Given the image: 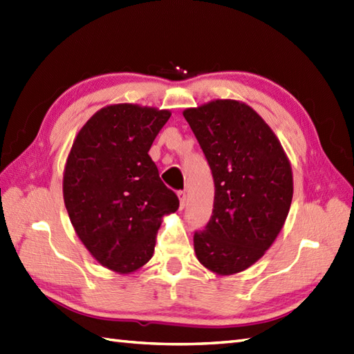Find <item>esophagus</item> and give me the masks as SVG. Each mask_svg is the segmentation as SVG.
<instances>
[{"instance_id": "1", "label": "esophagus", "mask_w": 354, "mask_h": 354, "mask_svg": "<svg viewBox=\"0 0 354 354\" xmlns=\"http://www.w3.org/2000/svg\"><path fill=\"white\" fill-rule=\"evenodd\" d=\"M178 200H180V209H183L186 206V192L185 191H178Z\"/></svg>"}]
</instances>
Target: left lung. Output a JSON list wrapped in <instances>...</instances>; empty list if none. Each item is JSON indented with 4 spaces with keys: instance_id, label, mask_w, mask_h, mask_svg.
Masks as SVG:
<instances>
[{
    "instance_id": "1",
    "label": "left lung",
    "mask_w": 354,
    "mask_h": 354,
    "mask_svg": "<svg viewBox=\"0 0 354 354\" xmlns=\"http://www.w3.org/2000/svg\"><path fill=\"white\" fill-rule=\"evenodd\" d=\"M215 183L214 210L194 248L207 270L229 276L257 262L292 201V171L279 139L250 106L216 100L186 109Z\"/></svg>"
}]
</instances>
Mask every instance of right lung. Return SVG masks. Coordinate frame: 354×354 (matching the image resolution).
I'll list each match as a JSON object with an SVG mask.
<instances>
[{"label":"right lung","mask_w":354,"mask_h":354,"mask_svg":"<svg viewBox=\"0 0 354 354\" xmlns=\"http://www.w3.org/2000/svg\"><path fill=\"white\" fill-rule=\"evenodd\" d=\"M171 113L136 104L101 109L68 156L64 198L75 233L106 268L129 274L154 253L162 216L178 198L148 156Z\"/></svg>","instance_id":"obj_1"}]
</instances>
